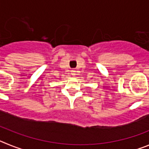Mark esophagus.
<instances>
[{
	"instance_id": "esophagus-1",
	"label": "esophagus",
	"mask_w": 149,
	"mask_h": 149,
	"mask_svg": "<svg viewBox=\"0 0 149 149\" xmlns=\"http://www.w3.org/2000/svg\"><path fill=\"white\" fill-rule=\"evenodd\" d=\"M72 74L73 76H74L76 74V71H74V70H72Z\"/></svg>"
}]
</instances>
